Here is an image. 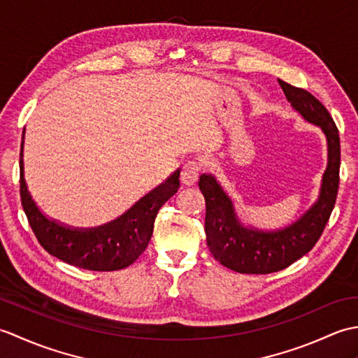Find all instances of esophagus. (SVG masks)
Listing matches in <instances>:
<instances>
[{
	"label": "esophagus",
	"instance_id": "1",
	"mask_svg": "<svg viewBox=\"0 0 358 358\" xmlns=\"http://www.w3.org/2000/svg\"><path fill=\"white\" fill-rule=\"evenodd\" d=\"M203 171V163L199 159H189V162L183 166V171H181V181L185 185L191 186L196 180H199V175Z\"/></svg>",
	"mask_w": 358,
	"mask_h": 358
}]
</instances>
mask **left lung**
<instances>
[{"instance_id": "8db88e82", "label": "left lung", "mask_w": 358, "mask_h": 358, "mask_svg": "<svg viewBox=\"0 0 358 358\" xmlns=\"http://www.w3.org/2000/svg\"><path fill=\"white\" fill-rule=\"evenodd\" d=\"M289 103L309 123L322 127L328 140L326 167L320 199L308 214L283 231L258 232L243 227L232 201L210 175H201L199 187L206 201L204 232L212 257L240 273H271L286 269L315 246L336 206L340 183V136L328 109L308 92L278 80Z\"/></svg>"}]
</instances>
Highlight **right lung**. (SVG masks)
<instances>
[{
    "label": "right lung",
    "mask_w": 358,
    "mask_h": 358,
    "mask_svg": "<svg viewBox=\"0 0 358 358\" xmlns=\"http://www.w3.org/2000/svg\"><path fill=\"white\" fill-rule=\"evenodd\" d=\"M180 189L178 172L164 185L148 194L115 222L92 231H72L49 222L36 209L27 191L20 152V195L27 222L38 243L62 262L89 271H118L127 268L146 250L159 208Z\"/></svg>",
    "instance_id": "add662e5"
}]
</instances>
